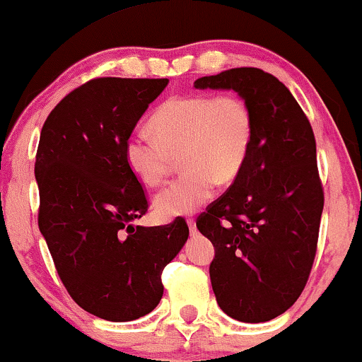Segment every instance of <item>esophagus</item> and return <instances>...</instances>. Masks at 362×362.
<instances>
[{"label":"esophagus","mask_w":362,"mask_h":362,"mask_svg":"<svg viewBox=\"0 0 362 362\" xmlns=\"http://www.w3.org/2000/svg\"><path fill=\"white\" fill-rule=\"evenodd\" d=\"M188 226H189V231L191 233H196V223H194V220H188Z\"/></svg>","instance_id":"1"}]
</instances>
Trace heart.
Instances as JSON below:
<instances>
[{"instance_id": "1", "label": "heart", "mask_w": 362, "mask_h": 362, "mask_svg": "<svg viewBox=\"0 0 362 362\" xmlns=\"http://www.w3.org/2000/svg\"><path fill=\"white\" fill-rule=\"evenodd\" d=\"M154 136L132 132L124 159L134 176L156 188L181 156L185 174L154 198L163 220L186 216L215 194L218 182H230L242 171L252 149L255 120L248 102L236 93L177 95L151 117Z\"/></svg>"}]
</instances>
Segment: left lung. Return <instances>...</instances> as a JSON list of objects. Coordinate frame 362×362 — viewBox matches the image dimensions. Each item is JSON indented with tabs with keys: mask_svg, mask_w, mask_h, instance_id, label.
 Segmentation results:
<instances>
[{
	"mask_svg": "<svg viewBox=\"0 0 362 362\" xmlns=\"http://www.w3.org/2000/svg\"><path fill=\"white\" fill-rule=\"evenodd\" d=\"M194 87L235 90L253 112L242 171L196 226L215 247L209 279L221 310L267 322L300 296L317 250L324 191L314 132L288 88L260 69H230Z\"/></svg>",
	"mask_w": 362,
	"mask_h": 362,
	"instance_id": "8db88e82",
	"label": "left lung"
}]
</instances>
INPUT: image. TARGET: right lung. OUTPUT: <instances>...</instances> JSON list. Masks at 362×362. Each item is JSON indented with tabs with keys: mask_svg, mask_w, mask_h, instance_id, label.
Listing matches in <instances>:
<instances>
[{
	"mask_svg": "<svg viewBox=\"0 0 362 362\" xmlns=\"http://www.w3.org/2000/svg\"><path fill=\"white\" fill-rule=\"evenodd\" d=\"M168 82L93 78L60 100L40 134V231L70 297L112 322L156 309L160 274L189 236L182 218L134 225L147 199L124 159L126 139Z\"/></svg>",
	"mask_w": 362,
	"mask_h": 362,
	"instance_id": "1",
	"label": "right lung"
}]
</instances>
